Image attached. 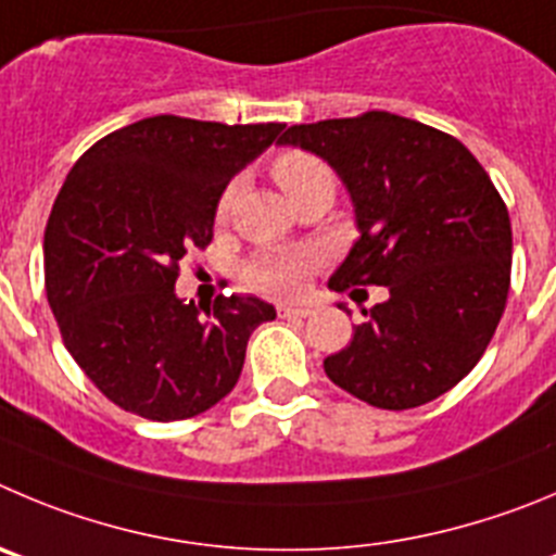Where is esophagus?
Masks as SVG:
<instances>
[{
	"instance_id": "1",
	"label": "esophagus",
	"mask_w": 556,
	"mask_h": 556,
	"mask_svg": "<svg viewBox=\"0 0 556 556\" xmlns=\"http://www.w3.org/2000/svg\"><path fill=\"white\" fill-rule=\"evenodd\" d=\"M277 313L279 318H307L313 315V307L309 304H279Z\"/></svg>"
}]
</instances>
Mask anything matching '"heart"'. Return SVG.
Segmentation results:
<instances>
[{
	"mask_svg": "<svg viewBox=\"0 0 556 556\" xmlns=\"http://www.w3.org/2000/svg\"><path fill=\"white\" fill-rule=\"evenodd\" d=\"M271 173L277 178L279 189L288 194L293 202L295 197H302L304 191L318 189V186H331L334 189V175L326 167L324 161L304 150H285L274 159ZM236 186L225 189L219 200V216L227 214L230 207ZM315 266L313 252H290V249H271V252L257 254L247 266L249 282L263 293L271 295H293L304 288L307 282V271Z\"/></svg>",
	"mask_w": 556,
	"mask_h": 556,
	"instance_id": "b5f03b06",
	"label": "heart"
}]
</instances>
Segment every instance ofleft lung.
I'll return each mask as SVG.
<instances>
[{"label": "left lung", "mask_w": 556, "mask_h": 556, "mask_svg": "<svg viewBox=\"0 0 556 556\" xmlns=\"http://www.w3.org/2000/svg\"><path fill=\"white\" fill-rule=\"evenodd\" d=\"M279 144L320 155L354 205L359 238L329 288L389 290L326 356V376L389 412L450 392L489 349L510 290V216L489 173L455 137L389 112L290 126Z\"/></svg>", "instance_id": "obj_1"}]
</instances>
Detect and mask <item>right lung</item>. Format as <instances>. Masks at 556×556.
<instances>
[{"instance_id": "obj_1", "label": "right lung", "mask_w": 556, "mask_h": 556, "mask_svg": "<svg viewBox=\"0 0 556 556\" xmlns=\"http://www.w3.org/2000/svg\"><path fill=\"white\" fill-rule=\"evenodd\" d=\"M285 123L225 126L175 114L131 123L74 164L43 236L46 295L62 342L112 403L155 422L189 419L230 395L247 342L277 309L175 293L178 263L214 238L227 184Z\"/></svg>"}]
</instances>
